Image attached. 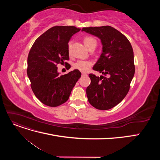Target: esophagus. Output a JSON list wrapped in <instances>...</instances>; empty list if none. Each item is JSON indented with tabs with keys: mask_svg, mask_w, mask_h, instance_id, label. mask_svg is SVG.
Wrapping results in <instances>:
<instances>
[{
	"mask_svg": "<svg viewBox=\"0 0 160 160\" xmlns=\"http://www.w3.org/2000/svg\"><path fill=\"white\" fill-rule=\"evenodd\" d=\"M88 74L86 73V72H82V76H87Z\"/></svg>",
	"mask_w": 160,
	"mask_h": 160,
	"instance_id": "34e87169",
	"label": "esophagus"
}]
</instances>
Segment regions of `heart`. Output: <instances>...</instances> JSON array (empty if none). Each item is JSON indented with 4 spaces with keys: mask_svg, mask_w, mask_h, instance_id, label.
I'll list each match as a JSON object with an SVG mask.
<instances>
[{
    "mask_svg": "<svg viewBox=\"0 0 160 160\" xmlns=\"http://www.w3.org/2000/svg\"><path fill=\"white\" fill-rule=\"evenodd\" d=\"M83 43L85 47L89 50L92 47H96L97 42L93 38L91 37H85L83 38ZM71 42H69L67 45V51L69 54H71ZM92 65V62L86 60H78L73 64V67L76 69H78L81 71H87Z\"/></svg>",
    "mask_w": 160,
    "mask_h": 160,
    "instance_id": "1",
    "label": "heart"
}]
</instances>
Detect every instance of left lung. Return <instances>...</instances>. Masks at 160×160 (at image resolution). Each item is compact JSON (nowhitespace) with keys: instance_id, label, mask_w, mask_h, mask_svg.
<instances>
[{"instance_id":"8db88e82","label":"left lung","mask_w":160,"mask_h":160,"mask_svg":"<svg viewBox=\"0 0 160 160\" xmlns=\"http://www.w3.org/2000/svg\"><path fill=\"white\" fill-rule=\"evenodd\" d=\"M82 31L99 37L103 45L102 53L93 67L103 75H89L91 83L86 89L87 97L96 109H111L126 96L134 76L132 45L126 37L110 26L84 27Z\"/></svg>"}]
</instances>
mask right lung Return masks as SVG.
Masks as SVG:
<instances>
[{
    "instance_id": "obj_1",
    "label": "right lung",
    "mask_w": 160,
    "mask_h": 160,
    "mask_svg": "<svg viewBox=\"0 0 160 160\" xmlns=\"http://www.w3.org/2000/svg\"><path fill=\"white\" fill-rule=\"evenodd\" d=\"M80 30L73 26L53 27L37 38L28 53L27 72L31 89L37 98L49 107L65 103L81 76L78 69L59 76L57 67L69 59L68 42Z\"/></svg>"
}]
</instances>
